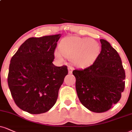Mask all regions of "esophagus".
Wrapping results in <instances>:
<instances>
[{"label":"esophagus","mask_w":132,"mask_h":132,"mask_svg":"<svg viewBox=\"0 0 132 132\" xmlns=\"http://www.w3.org/2000/svg\"><path fill=\"white\" fill-rule=\"evenodd\" d=\"M68 70H69V73L70 74L72 73V71H73V68L69 66V67H68Z\"/></svg>","instance_id":"esophagus-1"}]
</instances>
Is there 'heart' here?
I'll use <instances>...</instances> for the list:
<instances>
[{
	"instance_id": "heart-1",
	"label": "heart",
	"mask_w": 132,
	"mask_h": 132,
	"mask_svg": "<svg viewBox=\"0 0 132 132\" xmlns=\"http://www.w3.org/2000/svg\"><path fill=\"white\" fill-rule=\"evenodd\" d=\"M59 51H55L54 56L59 61L63 56L76 67L84 69L92 65L100 53L101 46L98 42L90 38L69 37L61 40L59 45Z\"/></svg>"
}]
</instances>
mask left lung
<instances>
[{
    "label": "left lung",
    "instance_id": "8db88e82",
    "mask_svg": "<svg viewBox=\"0 0 132 132\" xmlns=\"http://www.w3.org/2000/svg\"><path fill=\"white\" fill-rule=\"evenodd\" d=\"M102 50L92 65L75 70L76 90L82 105L95 113L110 110L121 99L126 73L121 59L110 43L100 39Z\"/></svg>",
    "mask_w": 132,
    "mask_h": 132
}]
</instances>
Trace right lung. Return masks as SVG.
<instances>
[{
	"label": "right lung",
	"mask_w": 132,
	"mask_h": 132,
	"mask_svg": "<svg viewBox=\"0 0 132 132\" xmlns=\"http://www.w3.org/2000/svg\"><path fill=\"white\" fill-rule=\"evenodd\" d=\"M61 34L26 40L11 59L8 84L14 103L29 113H46L56 103L67 67L55 66Z\"/></svg>",
	"instance_id": "1"
}]
</instances>
